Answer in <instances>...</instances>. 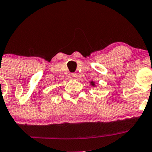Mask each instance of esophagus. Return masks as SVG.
I'll return each instance as SVG.
<instances>
[{
    "mask_svg": "<svg viewBox=\"0 0 152 152\" xmlns=\"http://www.w3.org/2000/svg\"><path fill=\"white\" fill-rule=\"evenodd\" d=\"M68 77L71 79H75L77 77V74L75 73H71L69 75H68Z\"/></svg>",
    "mask_w": 152,
    "mask_h": 152,
    "instance_id": "esophagus-1",
    "label": "esophagus"
}]
</instances>
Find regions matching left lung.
<instances>
[{"label":"left lung","mask_w":152,"mask_h":152,"mask_svg":"<svg viewBox=\"0 0 152 152\" xmlns=\"http://www.w3.org/2000/svg\"><path fill=\"white\" fill-rule=\"evenodd\" d=\"M91 85L94 86V81H92V82H91Z\"/></svg>","instance_id":"left-lung-1"}]
</instances>
